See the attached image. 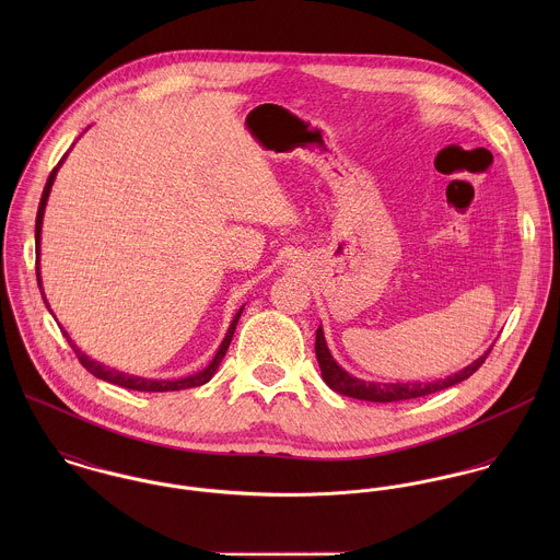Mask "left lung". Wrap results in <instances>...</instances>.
I'll use <instances>...</instances> for the list:
<instances>
[{
	"label": "left lung",
	"instance_id": "obj_1",
	"mask_svg": "<svg viewBox=\"0 0 560 560\" xmlns=\"http://www.w3.org/2000/svg\"><path fill=\"white\" fill-rule=\"evenodd\" d=\"M493 347V345H491ZM491 347L477 358L472 364H468L466 369H462L459 373H453L444 380H435V382H397V384H384V382H366L360 377L349 375L329 353L325 336H323V327L319 325L317 329V342H315V351H317V360H319L320 377L323 382L338 395L351 397V399L373 400V402H395V400L418 399V397H427L440 390H446L464 380H468L475 371H479L480 364L485 362V358L489 355Z\"/></svg>",
	"mask_w": 560,
	"mask_h": 560
}]
</instances>
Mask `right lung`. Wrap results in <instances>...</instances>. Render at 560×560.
<instances>
[{"mask_svg":"<svg viewBox=\"0 0 560 560\" xmlns=\"http://www.w3.org/2000/svg\"><path fill=\"white\" fill-rule=\"evenodd\" d=\"M67 155H69V153H67ZM67 155L51 170V174H49V178H47V185H45V189H43V198H40V205H38V213H36V280H38V289H40V295H43L47 308H49V302H47V298H45L43 282H40V233H43V218H45V207H47L49 194H51V185H54V180H56V174H58L60 165L67 160ZM49 313H51V308H49ZM241 313H243V306H241L240 311H237V315L231 320V327H229V331H226V336H224V340H222L218 353L213 355V360H211L202 371H198V373H194V375H187V377H180V380H147V377H138V375H129V373L109 369V366H105V364H101V362L88 358V355L81 351L80 347L71 340L69 331H67L60 323H58V325H60V331L65 334V338L69 340V345L73 347L75 355L80 358L81 366H83L88 373H92L94 377H98V380H103V382H109V384H114V386H122V388L140 390V393H174V390H187V388L202 386V384H207V382L215 375L220 362L224 360V355H226V351H229V347H231V340H233L235 327H237V323H240ZM51 315H54V313H51Z\"/></svg>","mask_w":560,"mask_h":560,"instance_id":"obj_1","label":"right lung"}]
</instances>
